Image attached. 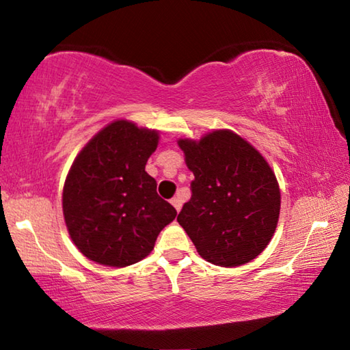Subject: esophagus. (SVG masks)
Wrapping results in <instances>:
<instances>
[{
    "mask_svg": "<svg viewBox=\"0 0 350 350\" xmlns=\"http://www.w3.org/2000/svg\"><path fill=\"white\" fill-rule=\"evenodd\" d=\"M171 204H173V206L177 211H180V208H182V199L180 198H177V196L173 198V199H171Z\"/></svg>",
    "mask_w": 350,
    "mask_h": 350,
    "instance_id": "34e87169",
    "label": "esophagus"
}]
</instances>
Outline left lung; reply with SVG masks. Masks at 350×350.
<instances>
[{
	"instance_id": "8db88e82",
	"label": "left lung",
	"mask_w": 350,
	"mask_h": 350,
	"mask_svg": "<svg viewBox=\"0 0 350 350\" xmlns=\"http://www.w3.org/2000/svg\"><path fill=\"white\" fill-rule=\"evenodd\" d=\"M193 171L191 199L177 216L198 253L221 267H238L264 252L281 210L276 176L256 148L230 129L199 140L179 139Z\"/></svg>"
}]
</instances>
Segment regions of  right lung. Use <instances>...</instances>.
<instances>
[{
  "mask_svg": "<svg viewBox=\"0 0 350 350\" xmlns=\"http://www.w3.org/2000/svg\"><path fill=\"white\" fill-rule=\"evenodd\" d=\"M159 131L114 120L77 154L63 187V215L81 254L108 267H126L152 252L177 211L159 196L145 165Z\"/></svg>",
  "mask_w": 350,
  "mask_h": 350,
  "instance_id": "right-lung-1",
  "label": "right lung"
}]
</instances>
